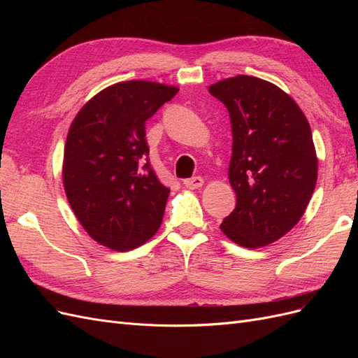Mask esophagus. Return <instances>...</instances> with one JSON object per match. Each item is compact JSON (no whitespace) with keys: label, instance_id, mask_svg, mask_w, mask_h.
Listing matches in <instances>:
<instances>
[{"label":"esophagus","instance_id":"esophagus-1","mask_svg":"<svg viewBox=\"0 0 358 358\" xmlns=\"http://www.w3.org/2000/svg\"><path fill=\"white\" fill-rule=\"evenodd\" d=\"M183 185H185L189 189H197V188H201L204 185V180L200 176H196V178L183 180Z\"/></svg>","mask_w":358,"mask_h":358}]
</instances>
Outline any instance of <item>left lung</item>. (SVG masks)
<instances>
[{
    "label": "left lung",
    "mask_w": 358,
    "mask_h": 358,
    "mask_svg": "<svg viewBox=\"0 0 358 358\" xmlns=\"http://www.w3.org/2000/svg\"><path fill=\"white\" fill-rule=\"evenodd\" d=\"M230 113L229 180L236 209L222 233L243 248L276 242L305 213L318 178V158L305 113L272 82L239 74L209 86Z\"/></svg>",
    "instance_id": "left-lung-1"
}]
</instances>
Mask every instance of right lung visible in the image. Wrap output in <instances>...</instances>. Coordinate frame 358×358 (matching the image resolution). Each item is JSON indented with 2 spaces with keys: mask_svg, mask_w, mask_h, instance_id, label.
I'll return each mask as SVG.
<instances>
[{
  "mask_svg": "<svg viewBox=\"0 0 358 358\" xmlns=\"http://www.w3.org/2000/svg\"><path fill=\"white\" fill-rule=\"evenodd\" d=\"M178 91L150 80L117 82L86 101L70 125L64 191L85 231L112 251L142 246L162 222L170 188L150 167L145 122Z\"/></svg>",
  "mask_w": 358,
  "mask_h": 358,
  "instance_id": "add662e5",
  "label": "right lung"
}]
</instances>
